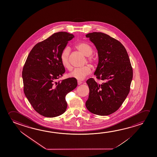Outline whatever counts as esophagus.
<instances>
[{
	"mask_svg": "<svg viewBox=\"0 0 157 157\" xmlns=\"http://www.w3.org/2000/svg\"><path fill=\"white\" fill-rule=\"evenodd\" d=\"M78 85H80V84H82V82H81V81H79V80H78Z\"/></svg>",
	"mask_w": 157,
	"mask_h": 157,
	"instance_id": "obj_1",
	"label": "esophagus"
}]
</instances>
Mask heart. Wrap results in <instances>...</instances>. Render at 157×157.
<instances>
[{
    "label": "heart",
    "instance_id": "b5f03b06",
    "mask_svg": "<svg viewBox=\"0 0 157 157\" xmlns=\"http://www.w3.org/2000/svg\"><path fill=\"white\" fill-rule=\"evenodd\" d=\"M76 48L78 51L83 53L85 56H88L87 60L90 63H94L96 62L94 58L91 56L93 49L91 47L86 43H80L78 44L75 46ZM70 48L68 47H66L63 49L60 54L61 63L63 66L66 68L70 69L71 68V63L70 61ZM91 73V68L89 65L85 66L80 68H76L73 70L71 72L69 73V77L75 78L79 80H82Z\"/></svg>",
    "mask_w": 157,
    "mask_h": 157
}]
</instances>
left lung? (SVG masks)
I'll return each mask as SVG.
<instances>
[{
  "mask_svg": "<svg viewBox=\"0 0 157 157\" xmlns=\"http://www.w3.org/2000/svg\"><path fill=\"white\" fill-rule=\"evenodd\" d=\"M98 51V64L94 78L86 81L89 87L86 107L92 113L106 116L117 111L130 91L133 68L127 51L120 41L104 33L86 35Z\"/></svg>",
  "mask_w": 157,
  "mask_h": 157,
  "instance_id": "8db88e82",
  "label": "left lung"
}]
</instances>
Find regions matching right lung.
Wrapping results in <instances>:
<instances>
[{
	"label": "right lung",
	"instance_id": "right-lung-1",
	"mask_svg": "<svg viewBox=\"0 0 157 157\" xmlns=\"http://www.w3.org/2000/svg\"><path fill=\"white\" fill-rule=\"evenodd\" d=\"M74 37L58 32L40 42L28 56L22 71L23 90L34 110L42 116L54 117L65 112L66 96L77 86L76 79L58 80L65 72L60 54Z\"/></svg>",
	"mask_w": 157,
	"mask_h": 157
}]
</instances>
